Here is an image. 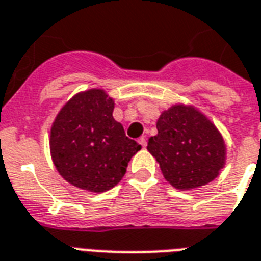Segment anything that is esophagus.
<instances>
[{"mask_svg": "<svg viewBox=\"0 0 261 261\" xmlns=\"http://www.w3.org/2000/svg\"><path fill=\"white\" fill-rule=\"evenodd\" d=\"M139 143H140V145L143 148L147 147V140H145V137H140V139H139Z\"/></svg>", "mask_w": 261, "mask_h": 261, "instance_id": "1", "label": "esophagus"}]
</instances>
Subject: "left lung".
Returning <instances> with one entry per match:
<instances>
[{
  "mask_svg": "<svg viewBox=\"0 0 261 261\" xmlns=\"http://www.w3.org/2000/svg\"><path fill=\"white\" fill-rule=\"evenodd\" d=\"M156 129L158 135L149 137L147 149L171 187L192 191L221 174L227 152L225 139L200 109L174 103L161 113Z\"/></svg>",
  "mask_w": 261,
  "mask_h": 261,
  "instance_id": "left-lung-1",
  "label": "left lung"
}]
</instances>
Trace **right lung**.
I'll return each mask as SVG.
<instances>
[{
	"label": "right lung",
	"instance_id": "right-lung-1",
	"mask_svg": "<svg viewBox=\"0 0 261 261\" xmlns=\"http://www.w3.org/2000/svg\"><path fill=\"white\" fill-rule=\"evenodd\" d=\"M114 99L103 88L80 91L61 108L50 128V155L70 185L102 193L124 177L140 145L114 120Z\"/></svg>",
	"mask_w": 261,
	"mask_h": 261
}]
</instances>
